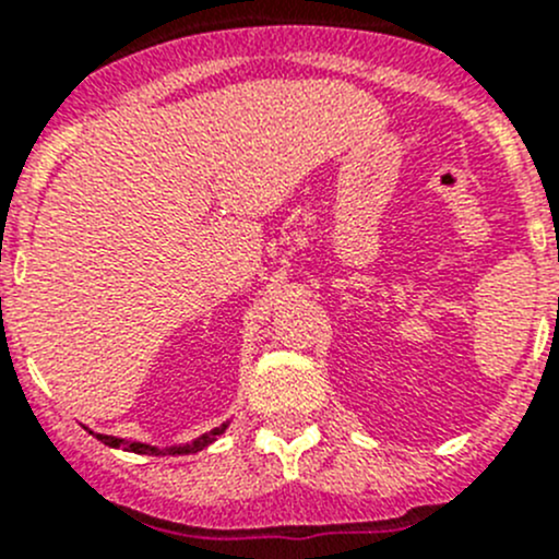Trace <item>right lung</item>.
Returning a JSON list of instances; mask_svg holds the SVG:
<instances>
[{"label": "right lung", "mask_w": 559, "mask_h": 559, "mask_svg": "<svg viewBox=\"0 0 559 559\" xmlns=\"http://www.w3.org/2000/svg\"><path fill=\"white\" fill-rule=\"evenodd\" d=\"M229 427V421H224L222 427H213L211 432H202V436L191 438L186 443H173V447H151V443H140V441H123V438L116 436H103V432H94L97 441H103L105 447L110 449H123V452H134V454H154V456H178V454H197L202 452L205 447H211L218 436ZM92 432V430H88Z\"/></svg>", "instance_id": "right-lung-1"}]
</instances>
